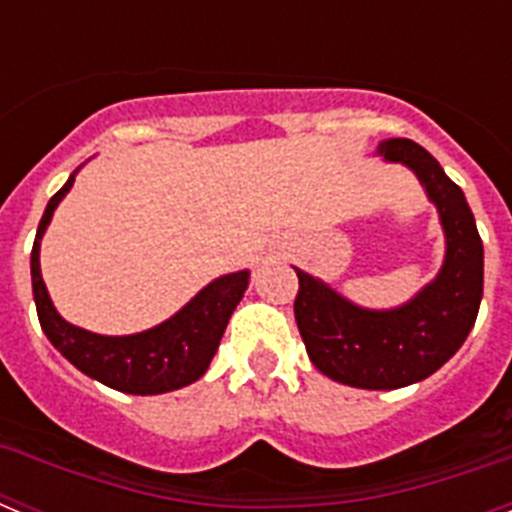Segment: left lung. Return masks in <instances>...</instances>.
<instances>
[{
    "instance_id": "left-lung-1",
    "label": "left lung",
    "mask_w": 512,
    "mask_h": 512,
    "mask_svg": "<svg viewBox=\"0 0 512 512\" xmlns=\"http://www.w3.org/2000/svg\"><path fill=\"white\" fill-rule=\"evenodd\" d=\"M377 156L408 166L436 205L446 256L436 279L405 305L369 310L295 269V320L307 356L333 382L397 390L438 372L467 341L485 287V248L467 197L436 158L408 138H387Z\"/></svg>"
}]
</instances>
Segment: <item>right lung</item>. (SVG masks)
Here are the masks:
<instances>
[{"label":"right lung","instance_id":"obj_1","mask_svg":"<svg viewBox=\"0 0 512 512\" xmlns=\"http://www.w3.org/2000/svg\"><path fill=\"white\" fill-rule=\"evenodd\" d=\"M81 169V166H79ZM76 169V171H79ZM76 171L51 197L40 217L30 253L33 297L48 341L87 377L128 395H164L197 382L207 372L235 305L243 300L251 271H233L212 279L169 320L133 336H102L63 320L53 307L40 274V241L61 200L74 187Z\"/></svg>","mask_w":512,"mask_h":512}]
</instances>
